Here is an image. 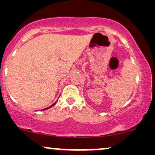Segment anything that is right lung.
Returning a JSON list of instances; mask_svg holds the SVG:
<instances>
[{
    "label": "right lung",
    "mask_w": 155,
    "mask_h": 155,
    "mask_svg": "<svg viewBox=\"0 0 155 155\" xmlns=\"http://www.w3.org/2000/svg\"><path fill=\"white\" fill-rule=\"evenodd\" d=\"M56 104V102H55V103H54V104H52L51 106H50V107H47V108H46V109H43V110H46V109H49V108H51V107H53V106H54V105H55V104Z\"/></svg>",
    "instance_id": "right-lung-1"
}]
</instances>
